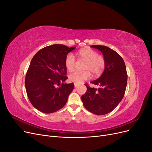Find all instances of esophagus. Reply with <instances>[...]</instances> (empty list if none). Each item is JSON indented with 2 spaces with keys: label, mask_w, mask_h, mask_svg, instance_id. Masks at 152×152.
I'll use <instances>...</instances> for the list:
<instances>
[{
  "label": "esophagus",
  "mask_w": 152,
  "mask_h": 152,
  "mask_svg": "<svg viewBox=\"0 0 152 152\" xmlns=\"http://www.w3.org/2000/svg\"><path fill=\"white\" fill-rule=\"evenodd\" d=\"M74 86H75V88H77V87H78V85L76 84H74Z\"/></svg>",
  "instance_id": "1"
}]
</instances>
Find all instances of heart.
<instances>
[{
    "mask_svg": "<svg viewBox=\"0 0 152 152\" xmlns=\"http://www.w3.org/2000/svg\"><path fill=\"white\" fill-rule=\"evenodd\" d=\"M80 60L85 61L84 72H74L68 76L69 80L76 84H80L91 78V72L95 76L99 75L104 71L106 66L105 58L103 55L99 54L96 50L89 48L82 49L77 53ZM76 65L75 58L72 53H68L65 58V65L66 70L73 71Z\"/></svg>",
    "mask_w": 152,
    "mask_h": 152,
    "instance_id": "obj_1",
    "label": "heart"
}]
</instances>
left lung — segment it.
<instances>
[{"mask_svg": "<svg viewBox=\"0 0 152 152\" xmlns=\"http://www.w3.org/2000/svg\"><path fill=\"white\" fill-rule=\"evenodd\" d=\"M99 50L105 58L103 73L92 84L99 86V89L86 84V93L81 96L84 107L98 115L111 112L122 99L127 86V73L122 58L116 51L104 45H91Z\"/></svg>", "mask_w": 152, "mask_h": 152, "instance_id": "1", "label": "left lung"}]
</instances>
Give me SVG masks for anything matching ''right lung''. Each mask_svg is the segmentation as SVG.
<instances>
[{
	"label": "right lung",
	"instance_id": "1",
	"mask_svg": "<svg viewBox=\"0 0 152 152\" xmlns=\"http://www.w3.org/2000/svg\"><path fill=\"white\" fill-rule=\"evenodd\" d=\"M75 48L54 44L39 50L32 58L25 77V88L30 103L41 112L51 113L62 108L74 89L65 84L68 53Z\"/></svg>",
	"mask_w": 152,
	"mask_h": 152
}]
</instances>
